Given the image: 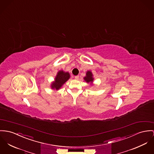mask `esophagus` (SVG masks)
Instances as JSON below:
<instances>
[{
  "instance_id": "esophagus-1",
  "label": "esophagus",
  "mask_w": 154,
  "mask_h": 154,
  "mask_svg": "<svg viewBox=\"0 0 154 154\" xmlns=\"http://www.w3.org/2000/svg\"><path fill=\"white\" fill-rule=\"evenodd\" d=\"M74 78H75V79L78 80V79H79V75H75V76L74 77Z\"/></svg>"
}]
</instances>
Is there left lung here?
Listing matches in <instances>:
<instances>
[{
    "label": "left lung",
    "mask_w": 154,
    "mask_h": 154,
    "mask_svg": "<svg viewBox=\"0 0 154 154\" xmlns=\"http://www.w3.org/2000/svg\"><path fill=\"white\" fill-rule=\"evenodd\" d=\"M93 74L91 71H88L86 73V77H84V80L86 82L89 83V82H92L93 81V78L92 77Z\"/></svg>",
    "instance_id": "8db88e82"
}]
</instances>
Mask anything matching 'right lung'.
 Segmentation results:
<instances>
[{"instance_id": "obj_1", "label": "right lung", "mask_w": 154, "mask_h": 154, "mask_svg": "<svg viewBox=\"0 0 154 154\" xmlns=\"http://www.w3.org/2000/svg\"><path fill=\"white\" fill-rule=\"evenodd\" d=\"M70 78V74L69 72H64L63 71H59L55 79V82L52 83L51 88L59 90L60 88L66 83Z\"/></svg>"}]
</instances>
